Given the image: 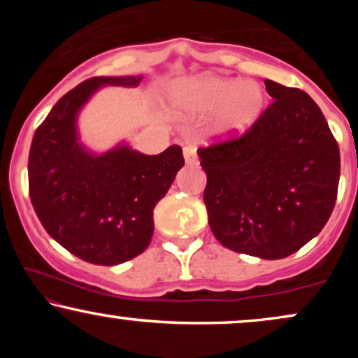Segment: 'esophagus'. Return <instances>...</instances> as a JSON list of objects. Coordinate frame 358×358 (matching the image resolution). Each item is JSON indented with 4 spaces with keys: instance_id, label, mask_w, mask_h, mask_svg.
<instances>
[{
    "instance_id": "obj_1",
    "label": "esophagus",
    "mask_w": 358,
    "mask_h": 358,
    "mask_svg": "<svg viewBox=\"0 0 358 358\" xmlns=\"http://www.w3.org/2000/svg\"><path fill=\"white\" fill-rule=\"evenodd\" d=\"M183 156H185V162L188 163V165H195L196 163V150L195 146L192 145H187L183 148Z\"/></svg>"
}]
</instances>
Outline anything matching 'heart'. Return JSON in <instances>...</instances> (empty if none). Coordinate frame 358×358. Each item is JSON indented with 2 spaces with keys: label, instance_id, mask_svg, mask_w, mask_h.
Here are the masks:
<instances>
[{
  "label": "heart",
  "instance_id": "heart-1",
  "mask_svg": "<svg viewBox=\"0 0 358 358\" xmlns=\"http://www.w3.org/2000/svg\"><path fill=\"white\" fill-rule=\"evenodd\" d=\"M171 104L185 116L215 113L212 134L234 139L249 133L266 108L264 89L257 82L217 76H196L176 82L170 90Z\"/></svg>",
  "mask_w": 358,
  "mask_h": 358
}]
</instances>
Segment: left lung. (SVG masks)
Here are the masks:
<instances>
[{"label":"left lung","instance_id":"1","mask_svg":"<svg viewBox=\"0 0 358 358\" xmlns=\"http://www.w3.org/2000/svg\"><path fill=\"white\" fill-rule=\"evenodd\" d=\"M273 102L244 136L200 148L208 225L224 248L282 259L318 236L334 212L340 150L303 90L264 80Z\"/></svg>","mask_w":358,"mask_h":358}]
</instances>
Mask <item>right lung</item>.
I'll return each instance as SVG.
<instances>
[{
    "mask_svg": "<svg viewBox=\"0 0 358 358\" xmlns=\"http://www.w3.org/2000/svg\"><path fill=\"white\" fill-rule=\"evenodd\" d=\"M143 77H92L69 90L36 127L28 190L45 231L90 264L116 266L145 252L153 208L185 165L182 148L143 155L119 145L102 155L79 143L77 114L102 85L134 87Z\"/></svg>",
    "mask_w": 358,
    "mask_h": 358,
    "instance_id": "right-lung-1",
    "label": "right lung"
}]
</instances>
